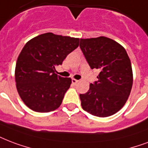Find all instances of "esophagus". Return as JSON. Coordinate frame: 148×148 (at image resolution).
I'll use <instances>...</instances> for the list:
<instances>
[{"label": "esophagus", "instance_id": "obj_1", "mask_svg": "<svg viewBox=\"0 0 148 148\" xmlns=\"http://www.w3.org/2000/svg\"><path fill=\"white\" fill-rule=\"evenodd\" d=\"M79 81H77V80H76V79H72V84H74V85H76L77 83H78Z\"/></svg>", "mask_w": 148, "mask_h": 148}]
</instances>
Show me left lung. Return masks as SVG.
<instances>
[{
	"label": "left lung",
	"instance_id": "left-lung-1",
	"mask_svg": "<svg viewBox=\"0 0 148 148\" xmlns=\"http://www.w3.org/2000/svg\"><path fill=\"white\" fill-rule=\"evenodd\" d=\"M80 47L92 69L100 71L98 81L80 94L82 109L90 114L107 117L127 102L133 85V71L126 49L105 36L80 39Z\"/></svg>",
	"mask_w": 148,
	"mask_h": 148
}]
</instances>
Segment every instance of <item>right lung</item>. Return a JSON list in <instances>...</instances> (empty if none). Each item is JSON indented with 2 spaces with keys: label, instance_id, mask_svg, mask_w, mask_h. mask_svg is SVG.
<instances>
[{
  "label": "right lung",
  "instance_id": "add662e5",
  "mask_svg": "<svg viewBox=\"0 0 148 148\" xmlns=\"http://www.w3.org/2000/svg\"><path fill=\"white\" fill-rule=\"evenodd\" d=\"M78 46V38L52 32L27 42L17 60L14 76L19 96L29 109L49 112L59 108L71 79L57 75L55 67Z\"/></svg>",
  "mask_w": 148,
  "mask_h": 148
}]
</instances>
